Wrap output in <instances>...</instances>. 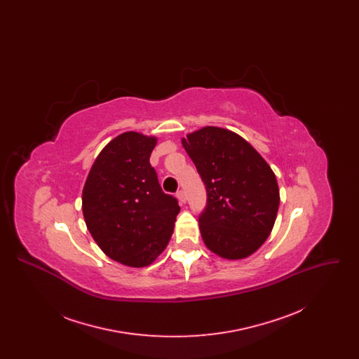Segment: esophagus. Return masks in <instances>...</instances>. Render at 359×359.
<instances>
[{"instance_id": "esophagus-1", "label": "esophagus", "mask_w": 359, "mask_h": 359, "mask_svg": "<svg viewBox=\"0 0 359 359\" xmlns=\"http://www.w3.org/2000/svg\"><path fill=\"white\" fill-rule=\"evenodd\" d=\"M176 196L179 198V201L182 202V203H186V201H187V198H186V192L183 191V189H180V191H177V194H176Z\"/></svg>"}]
</instances>
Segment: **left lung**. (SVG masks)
I'll list each match as a JSON object with an SVG mask.
<instances>
[{"mask_svg": "<svg viewBox=\"0 0 359 359\" xmlns=\"http://www.w3.org/2000/svg\"><path fill=\"white\" fill-rule=\"evenodd\" d=\"M207 192L199 215L205 246L227 259L250 256L269 237L280 205L273 171L242 137L205 126L182 140Z\"/></svg>", "mask_w": 359, "mask_h": 359, "instance_id": "8db88e82", "label": "left lung"}]
</instances>
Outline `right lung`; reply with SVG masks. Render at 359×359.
I'll return each mask as SVG.
<instances>
[{"instance_id": "1", "label": "right lung", "mask_w": 359, "mask_h": 359, "mask_svg": "<svg viewBox=\"0 0 359 359\" xmlns=\"http://www.w3.org/2000/svg\"><path fill=\"white\" fill-rule=\"evenodd\" d=\"M154 137L126 132L95 158L82 194L87 229L106 256L148 266L171 239L177 199L165 194L149 163Z\"/></svg>"}]
</instances>
